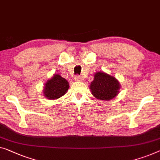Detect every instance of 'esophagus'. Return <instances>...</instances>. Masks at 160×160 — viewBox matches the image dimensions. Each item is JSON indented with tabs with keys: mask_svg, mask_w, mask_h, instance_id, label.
I'll list each match as a JSON object with an SVG mask.
<instances>
[{
	"mask_svg": "<svg viewBox=\"0 0 160 160\" xmlns=\"http://www.w3.org/2000/svg\"><path fill=\"white\" fill-rule=\"evenodd\" d=\"M74 79H75V81H79V82H82V81H83V78L82 77H80V76H78V75L75 76Z\"/></svg>",
	"mask_w": 160,
	"mask_h": 160,
	"instance_id": "esophagus-1",
	"label": "esophagus"
}]
</instances>
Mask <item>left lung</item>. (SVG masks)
<instances>
[{
  "label": "left lung",
  "mask_w": 160,
  "mask_h": 160,
  "mask_svg": "<svg viewBox=\"0 0 160 160\" xmlns=\"http://www.w3.org/2000/svg\"><path fill=\"white\" fill-rule=\"evenodd\" d=\"M120 84L116 78L103 72H97L90 83L92 95L100 101H110L118 95Z\"/></svg>",
  "instance_id": "left-lung-1"
}]
</instances>
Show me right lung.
Masks as SVG:
<instances>
[{"label":"right lung","instance_id":"1","mask_svg":"<svg viewBox=\"0 0 160 160\" xmlns=\"http://www.w3.org/2000/svg\"><path fill=\"white\" fill-rule=\"evenodd\" d=\"M69 88L67 80L59 75L54 74L53 77L45 83L44 95L47 99L55 100L65 95Z\"/></svg>","mask_w":160,"mask_h":160}]
</instances>
